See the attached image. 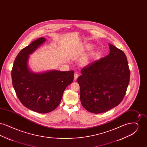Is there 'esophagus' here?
Wrapping results in <instances>:
<instances>
[{
    "label": "esophagus",
    "instance_id": "34e87169",
    "mask_svg": "<svg viewBox=\"0 0 147 147\" xmlns=\"http://www.w3.org/2000/svg\"><path fill=\"white\" fill-rule=\"evenodd\" d=\"M78 77H79V75L77 73H75L74 76V80H76Z\"/></svg>",
    "mask_w": 147,
    "mask_h": 147
}]
</instances>
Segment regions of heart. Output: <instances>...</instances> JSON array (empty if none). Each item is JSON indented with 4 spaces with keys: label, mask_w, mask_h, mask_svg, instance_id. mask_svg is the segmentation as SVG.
Here are the masks:
<instances>
[{
    "label": "heart",
    "mask_w": 147,
    "mask_h": 147,
    "mask_svg": "<svg viewBox=\"0 0 147 147\" xmlns=\"http://www.w3.org/2000/svg\"><path fill=\"white\" fill-rule=\"evenodd\" d=\"M93 48V46L91 45V44H86L84 46V47L82 49V51H89V50H91ZM95 53H92L89 56H87L85 58H84V59L82 61V63L83 64V65H86L88 64V63H89L90 59L92 58V57L94 56Z\"/></svg>",
    "instance_id": "obj_1"
}]
</instances>
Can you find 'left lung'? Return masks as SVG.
Listing matches in <instances>:
<instances>
[{"label": "left lung", "instance_id": "left-lung-1", "mask_svg": "<svg viewBox=\"0 0 147 147\" xmlns=\"http://www.w3.org/2000/svg\"><path fill=\"white\" fill-rule=\"evenodd\" d=\"M110 53L89 63L78 78L80 101L94 113L110 110L119 105L126 94L130 71L124 52L109 43Z\"/></svg>", "mask_w": 147, "mask_h": 147}]
</instances>
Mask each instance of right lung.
Segmentation results:
<instances>
[{
  "mask_svg": "<svg viewBox=\"0 0 147 147\" xmlns=\"http://www.w3.org/2000/svg\"><path fill=\"white\" fill-rule=\"evenodd\" d=\"M46 41L38 38L21 50L16 56L11 71L12 83L19 100L24 106L45 113L56 109L65 88L74 79V71L46 70L35 73L29 67L30 55Z\"/></svg>",
  "mask_w": 147,
  "mask_h": 147,
  "instance_id": "right-lung-1",
  "label": "right lung"
}]
</instances>
